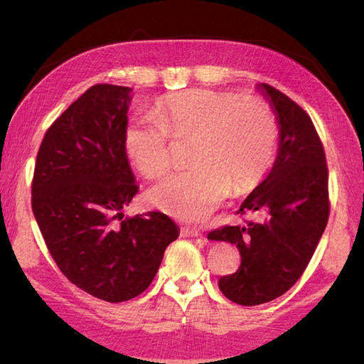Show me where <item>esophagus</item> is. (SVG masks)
Returning a JSON list of instances; mask_svg holds the SVG:
<instances>
[{"label":"esophagus","mask_w":364,"mask_h":364,"mask_svg":"<svg viewBox=\"0 0 364 364\" xmlns=\"http://www.w3.org/2000/svg\"><path fill=\"white\" fill-rule=\"evenodd\" d=\"M181 236L183 237H199L202 232L199 230H194V228H181Z\"/></svg>","instance_id":"obj_1"}]
</instances>
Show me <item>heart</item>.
<instances>
[{
  "label": "heart",
  "instance_id": "heart-1",
  "mask_svg": "<svg viewBox=\"0 0 364 364\" xmlns=\"http://www.w3.org/2000/svg\"><path fill=\"white\" fill-rule=\"evenodd\" d=\"M170 138L191 139L189 162L152 188L154 205L183 221H200L230 191L241 194L267 175L279 125L268 104L230 91L184 90L159 100L154 115L128 120L123 147L139 173L157 180L171 167Z\"/></svg>",
  "mask_w": 364,
  "mask_h": 364
}]
</instances>
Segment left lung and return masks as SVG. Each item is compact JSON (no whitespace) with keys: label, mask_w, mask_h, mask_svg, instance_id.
Listing matches in <instances>:
<instances>
[{"label":"left lung","mask_w":364,"mask_h":364,"mask_svg":"<svg viewBox=\"0 0 364 364\" xmlns=\"http://www.w3.org/2000/svg\"><path fill=\"white\" fill-rule=\"evenodd\" d=\"M260 88L278 115L279 152L267 180L236 212L257 213L260 220L208 232V239L231 242L241 254V267L221 276L218 287L244 306L274 300L300 279L331 210L326 154L310 115L274 86L262 83Z\"/></svg>","instance_id":"1"}]
</instances>
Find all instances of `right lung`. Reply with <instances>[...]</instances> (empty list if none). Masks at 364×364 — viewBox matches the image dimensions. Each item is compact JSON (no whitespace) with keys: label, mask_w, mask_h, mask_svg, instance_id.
I'll return each mask as SVG.
<instances>
[{"label":"right lung","mask_w":364,"mask_h":364,"mask_svg":"<svg viewBox=\"0 0 364 364\" xmlns=\"http://www.w3.org/2000/svg\"><path fill=\"white\" fill-rule=\"evenodd\" d=\"M130 88L91 86L48 128L36 154L32 210L72 284L119 304L144 292L178 237L162 212L123 217L138 193L125 147Z\"/></svg>","instance_id":"right-lung-1"}]
</instances>
